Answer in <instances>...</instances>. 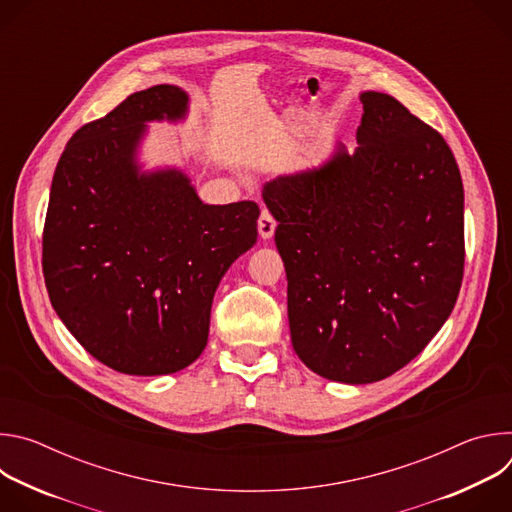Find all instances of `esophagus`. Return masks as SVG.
<instances>
[{
	"instance_id": "34e87169",
	"label": "esophagus",
	"mask_w": 512,
	"mask_h": 512,
	"mask_svg": "<svg viewBox=\"0 0 512 512\" xmlns=\"http://www.w3.org/2000/svg\"><path fill=\"white\" fill-rule=\"evenodd\" d=\"M275 227H277V223H275L273 214L269 210H261V216L257 221V229H259L261 239H271L273 233H275Z\"/></svg>"
}]
</instances>
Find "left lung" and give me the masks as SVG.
Wrapping results in <instances>:
<instances>
[{
    "label": "left lung",
    "mask_w": 512,
    "mask_h": 512,
    "mask_svg": "<svg viewBox=\"0 0 512 512\" xmlns=\"http://www.w3.org/2000/svg\"><path fill=\"white\" fill-rule=\"evenodd\" d=\"M358 148L279 176L263 200L279 223L291 344L316 375L391 377L450 318L464 275V186L446 139L395 97L360 95Z\"/></svg>",
    "instance_id": "left-lung-1"
}]
</instances>
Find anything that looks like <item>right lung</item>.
I'll use <instances>...</instances> for the list:
<instances>
[{"label": "right lung", "mask_w": 512, "mask_h": 512, "mask_svg": "<svg viewBox=\"0 0 512 512\" xmlns=\"http://www.w3.org/2000/svg\"><path fill=\"white\" fill-rule=\"evenodd\" d=\"M186 105L174 85L129 95L70 137L52 178L42 235L52 308L125 375L178 373L202 354L218 281L257 241V202L204 204L178 170L139 174L143 123L182 119Z\"/></svg>", "instance_id": "1"}]
</instances>
